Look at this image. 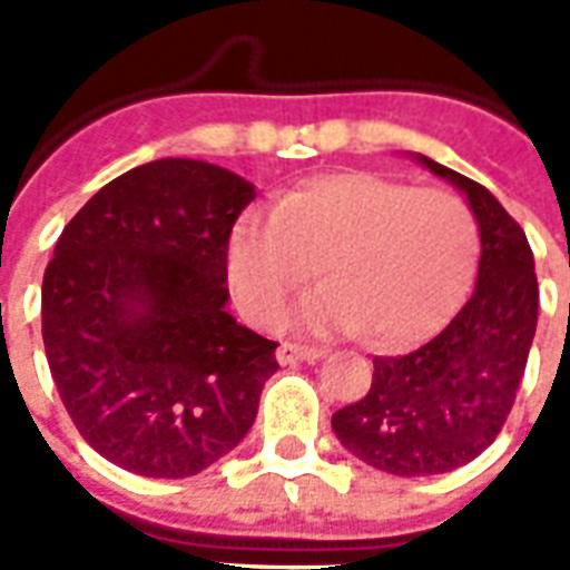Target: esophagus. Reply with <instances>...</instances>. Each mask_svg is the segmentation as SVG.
Wrapping results in <instances>:
<instances>
[{
	"mask_svg": "<svg viewBox=\"0 0 570 570\" xmlns=\"http://www.w3.org/2000/svg\"><path fill=\"white\" fill-rule=\"evenodd\" d=\"M325 355L322 348L316 346H298V343H281L277 346V364H298V361H320V357Z\"/></svg>",
	"mask_w": 570,
	"mask_h": 570,
	"instance_id": "1",
	"label": "esophagus"
}]
</instances>
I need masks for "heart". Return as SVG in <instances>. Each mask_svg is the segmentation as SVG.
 I'll list each match as a JSON object with an SVG mask.
<instances>
[{
  "instance_id": "1",
  "label": "heart",
  "mask_w": 570,
  "mask_h": 570,
  "mask_svg": "<svg viewBox=\"0 0 570 570\" xmlns=\"http://www.w3.org/2000/svg\"><path fill=\"white\" fill-rule=\"evenodd\" d=\"M476 259L479 227L461 197L343 171L304 183L277 209L242 215L227 277L250 320L277 325L322 266L328 286L304 304V325L364 331L373 348L399 352L459 311Z\"/></svg>"
}]
</instances>
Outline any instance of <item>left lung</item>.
Segmentation results:
<instances>
[{
  "instance_id": "left-lung-1",
  "label": "left lung",
  "mask_w": 570,
  "mask_h": 570,
  "mask_svg": "<svg viewBox=\"0 0 570 570\" xmlns=\"http://www.w3.org/2000/svg\"><path fill=\"white\" fill-rule=\"evenodd\" d=\"M414 159L468 197L482 239L476 286L425 346L375 357L366 396L331 425L381 473L438 476L476 459L503 429L535 337L539 281L527 233L485 186L423 154Z\"/></svg>"
}]
</instances>
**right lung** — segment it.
Masks as SVG:
<instances>
[{
    "label": "right lung",
    "instance_id": "obj_1",
    "mask_svg": "<svg viewBox=\"0 0 570 570\" xmlns=\"http://www.w3.org/2000/svg\"><path fill=\"white\" fill-rule=\"evenodd\" d=\"M254 183L156 159L102 186L56 242L43 348L79 434L111 464L195 476L248 434L277 343L227 313V242Z\"/></svg>",
    "mask_w": 570,
    "mask_h": 570
}]
</instances>
